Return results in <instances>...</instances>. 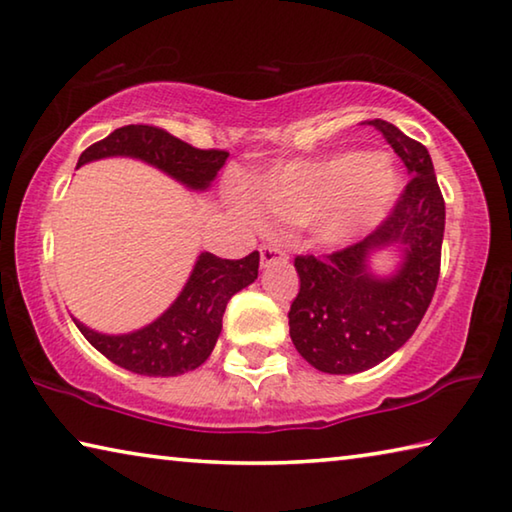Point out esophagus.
Listing matches in <instances>:
<instances>
[{
	"label": "esophagus",
	"instance_id": "34e87169",
	"mask_svg": "<svg viewBox=\"0 0 512 512\" xmlns=\"http://www.w3.org/2000/svg\"><path fill=\"white\" fill-rule=\"evenodd\" d=\"M259 259H262V266H271L275 262H284V259H289V253L277 244H264L259 246Z\"/></svg>",
	"mask_w": 512,
	"mask_h": 512
}]
</instances>
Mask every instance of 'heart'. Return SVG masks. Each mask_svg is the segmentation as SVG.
I'll return each mask as SVG.
<instances>
[{"label": "heart", "mask_w": 512, "mask_h": 512, "mask_svg": "<svg viewBox=\"0 0 512 512\" xmlns=\"http://www.w3.org/2000/svg\"><path fill=\"white\" fill-rule=\"evenodd\" d=\"M400 187V173L384 155L345 153L282 164L257 180L253 192L241 189L237 203L255 225L266 216L314 225L318 244L339 246L391 210Z\"/></svg>", "instance_id": "obj_1"}]
</instances>
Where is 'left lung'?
Returning a JSON list of instances; mask_svg holds the SVG:
<instances>
[{"label":"left lung","mask_w":512,"mask_h":512,"mask_svg":"<svg viewBox=\"0 0 512 512\" xmlns=\"http://www.w3.org/2000/svg\"><path fill=\"white\" fill-rule=\"evenodd\" d=\"M375 126L409 171V183L377 230L357 244L320 257L298 255L300 291L289 309V334L311 366L329 375L368 370L411 339L431 305L440 275L445 198L427 146L384 119ZM405 246V264L391 281L367 273V253Z\"/></svg>","instance_id":"1"}]
</instances>
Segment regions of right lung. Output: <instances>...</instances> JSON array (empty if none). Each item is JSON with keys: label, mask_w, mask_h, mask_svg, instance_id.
Segmentation results:
<instances>
[{"label": "right lung", "mask_w": 512, "mask_h": 512, "mask_svg": "<svg viewBox=\"0 0 512 512\" xmlns=\"http://www.w3.org/2000/svg\"><path fill=\"white\" fill-rule=\"evenodd\" d=\"M108 155H133L192 189L210 185L216 171L228 160V151L196 149L164 128L149 124L121 126L94 142L81 153L79 167ZM257 268V250L241 259L203 253L178 300L149 327L124 336L97 334L81 323L76 327L103 357L121 368L149 377L183 375L210 357L221 334L225 305L237 291L257 280Z\"/></svg>", "instance_id": "add662e5"}]
</instances>
